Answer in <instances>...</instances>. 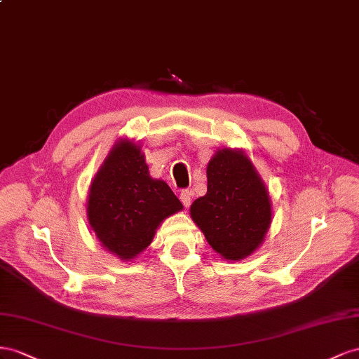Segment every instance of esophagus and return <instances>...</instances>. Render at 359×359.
<instances>
[{"label":"esophagus","instance_id":"34e87169","mask_svg":"<svg viewBox=\"0 0 359 359\" xmlns=\"http://www.w3.org/2000/svg\"><path fill=\"white\" fill-rule=\"evenodd\" d=\"M191 197H192V191H189V189H182L179 194V198L185 208H188L191 204Z\"/></svg>","mask_w":359,"mask_h":359}]
</instances>
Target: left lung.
I'll return each instance as SVG.
<instances>
[{
	"instance_id": "1",
	"label": "left lung",
	"mask_w": 359,
	"mask_h": 359,
	"mask_svg": "<svg viewBox=\"0 0 359 359\" xmlns=\"http://www.w3.org/2000/svg\"><path fill=\"white\" fill-rule=\"evenodd\" d=\"M191 217L210 247L227 260L247 257L271 224V200L257 171L242 151L222 149L208 165V194Z\"/></svg>"
}]
</instances>
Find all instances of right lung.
Here are the masks:
<instances>
[{
  "mask_svg": "<svg viewBox=\"0 0 359 359\" xmlns=\"http://www.w3.org/2000/svg\"><path fill=\"white\" fill-rule=\"evenodd\" d=\"M87 215L97 239L121 260L146 250L158 225L183 209L165 182L151 179L137 144L120 141L91 182Z\"/></svg>",
  "mask_w": 359,
  "mask_h": 359,
  "instance_id": "right-lung-1",
  "label": "right lung"
}]
</instances>
